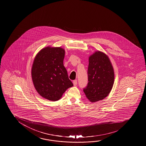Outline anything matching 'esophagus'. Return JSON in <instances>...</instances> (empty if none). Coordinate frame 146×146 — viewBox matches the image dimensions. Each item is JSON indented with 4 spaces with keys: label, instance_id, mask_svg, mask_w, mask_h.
<instances>
[{
    "label": "esophagus",
    "instance_id": "obj_1",
    "mask_svg": "<svg viewBox=\"0 0 146 146\" xmlns=\"http://www.w3.org/2000/svg\"><path fill=\"white\" fill-rule=\"evenodd\" d=\"M73 83L74 86H76L77 84V80L76 79L74 80V81H73Z\"/></svg>",
    "mask_w": 146,
    "mask_h": 146
}]
</instances>
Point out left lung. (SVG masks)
Returning <instances> with one entry per match:
<instances>
[{"label":"left lung","mask_w":146,"mask_h":146,"mask_svg":"<svg viewBox=\"0 0 146 146\" xmlns=\"http://www.w3.org/2000/svg\"><path fill=\"white\" fill-rule=\"evenodd\" d=\"M88 83L84 93L92 102L107 97L114 82V71L110 60L105 53L96 51L89 58Z\"/></svg>","instance_id":"1"}]
</instances>
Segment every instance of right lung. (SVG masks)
Wrapping results in <instances>:
<instances>
[{
	"instance_id": "obj_1",
	"label": "right lung",
	"mask_w": 146,
	"mask_h": 146,
	"mask_svg": "<svg viewBox=\"0 0 146 146\" xmlns=\"http://www.w3.org/2000/svg\"><path fill=\"white\" fill-rule=\"evenodd\" d=\"M65 50L47 47L36 55L31 69L34 86L40 95L49 100H58L67 89L73 86L63 60Z\"/></svg>"
}]
</instances>
